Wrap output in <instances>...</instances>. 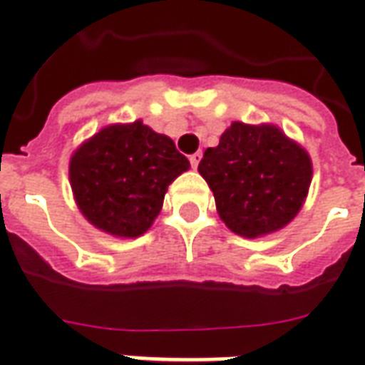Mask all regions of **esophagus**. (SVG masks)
<instances>
[{"label":"esophagus","instance_id":"34e87169","mask_svg":"<svg viewBox=\"0 0 365 365\" xmlns=\"http://www.w3.org/2000/svg\"><path fill=\"white\" fill-rule=\"evenodd\" d=\"M188 159H190V165H192V167H198V163L202 159V151H196V153L190 155Z\"/></svg>","mask_w":365,"mask_h":365}]
</instances>
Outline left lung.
<instances>
[{"label":"left lung","mask_w":365,"mask_h":365,"mask_svg":"<svg viewBox=\"0 0 365 365\" xmlns=\"http://www.w3.org/2000/svg\"><path fill=\"white\" fill-rule=\"evenodd\" d=\"M198 173L214 192L216 210L234 234L259 237L299 214L312 178L309 153L275 125L234 121L208 147Z\"/></svg>","instance_id":"obj_1"}]
</instances>
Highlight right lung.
Segmentation results:
<instances>
[{
    "mask_svg": "<svg viewBox=\"0 0 365 365\" xmlns=\"http://www.w3.org/2000/svg\"><path fill=\"white\" fill-rule=\"evenodd\" d=\"M188 167L170 137L137 120L100 129L74 151L68 173L90 224L112 236L139 237L159 216L170 182Z\"/></svg>",
    "mask_w": 365,
    "mask_h": 365,
    "instance_id": "right-lung-1",
    "label": "right lung"
}]
</instances>
